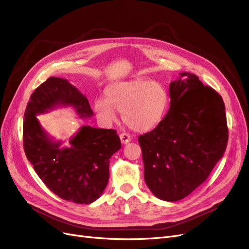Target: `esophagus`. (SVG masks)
<instances>
[{"label":"esophagus","mask_w":249,"mask_h":249,"mask_svg":"<svg viewBox=\"0 0 249 249\" xmlns=\"http://www.w3.org/2000/svg\"><path fill=\"white\" fill-rule=\"evenodd\" d=\"M119 138H121V141H122L123 144H127L132 139L131 136L128 135V134H125V133L121 134V136H119Z\"/></svg>","instance_id":"34e87169"}]
</instances>
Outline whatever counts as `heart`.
<instances>
[{
	"mask_svg": "<svg viewBox=\"0 0 249 249\" xmlns=\"http://www.w3.org/2000/svg\"><path fill=\"white\" fill-rule=\"evenodd\" d=\"M106 99L93 102V111L99 121L110 125L123 112L124 124L136 132H148L164 119L169 108V92L160 82L132 79L109 84Z\"/></svg>",
	"mask_w": 249,
	"mask_h": 249,
	"instance_id": "obj_1",
	"label": "heart"
}]
</instances>
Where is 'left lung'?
<instances>
[{
  "label": "left lung",
  "instance_id": "8db88e82",
  "mask_svg": "<svg viewBox=\"0 0 249 249\" xmlns=\"http://www.w3.org/2000/svg\"><path fill=\"white\" fill-rule=\"evenodd\" d=\"M170 108L160 124L138 141L144 179L157 198L175 202L201 185L228 143L225 103L187 72L170 83Z\"/></svg>",
  "mask_w": 249,
  "mask_h": 249
}]
</instances>
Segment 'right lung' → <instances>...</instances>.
I'll return each instance as SVG.
<instances>
[{
    "mask_svg": "<svg viewBox=\"0 0 249 249\" xmlns=\"http://www.w3.org/2000/svg\"><path fill=\"white\" fill-rule=\"evenodd\" d=\"M72 106L81 118L93 115L88 98L67 79L49 77L32 93L24 111L23 148L36 173L49 190L66 201L90 204L109 180V160L121 149L116 131L83 125L62 147L42 127L39 114Z\"/></svg>",
    "mask_w": 249,
    "mask_h": 249,
    "instance_id": "add662e5",
    "label": "right lung"
}]
</instances>
